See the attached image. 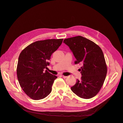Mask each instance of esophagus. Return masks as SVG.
Here are the masks:
<instances>
[{"mask_svg": "<svg viewBox=\"0 0 123 123\" xmlns=\"http://www.w3.org/2000/svg\"><path fill=\"white\" fill-rule=\"evenodd\" d=\"M61 77H62V78H64V79H66V78L67 77V76H65V75H61Z\"/></svg>", "mask_w": 123, "mask_h": 123, "instance_id": "esophagus-1", "label": "esophagus"}]
</instances>
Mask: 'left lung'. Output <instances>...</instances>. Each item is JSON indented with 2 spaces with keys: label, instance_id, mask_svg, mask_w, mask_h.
<instances>
[{
  "label": "left lung",
  "instance_id": "8db88e82",
  "mask_svg": "<svg viewBox=\"0 0 123 123\" xmlns=\"http://www.w3.org/2000/svg\"><path fill=\"white\" fill-rule=\"evenodd\" d=\"M76 58L75 64H81V80L71 88L80 98L89 99L97 94L104 84L107 67L103 51L98 44L83 36L65 39Z\"/></svg>",
  "mask_w": 123,
  "mask_h": 123
}]
</instances>
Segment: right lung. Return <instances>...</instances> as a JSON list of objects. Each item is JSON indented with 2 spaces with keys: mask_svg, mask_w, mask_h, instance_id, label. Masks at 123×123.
<instances>
[{
  "mask_svg": "<svg viewBox=\"0 0 123 123\" xmlns=\"http://www.w3.org/2000/svg\"><path fill=\"white\" fill-rule=\"evenodd\" d=\"M63 39L39 40L21 52L17 66V75L21 88L34 100L45 98L52 91L57 77L44 69L49 65L51 56L61 45Z\"/></svg>",
  "mask_w": 123,
  "mask_h": 123,
  "instance_id": "obj_1",
  "label": "right lung"
}]
</instances>
